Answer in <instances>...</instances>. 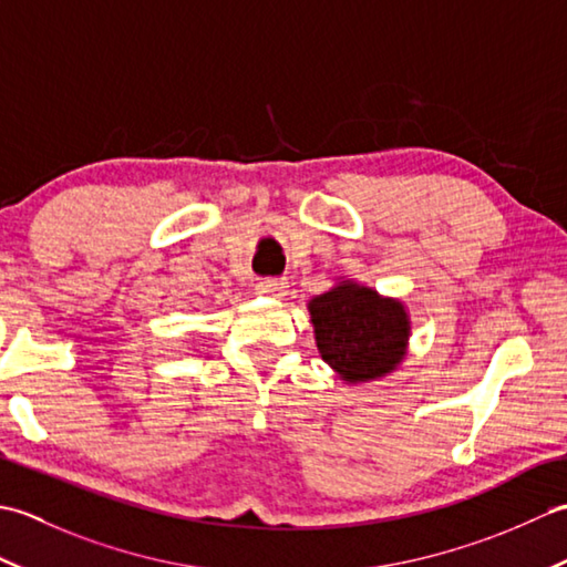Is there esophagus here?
Wrapping results in <instances>:
<instances>
[{"label":"esophagus","instance_id":"1","mask_svg":"<svg viewBox=\"0 0 567 567\" xmlns=\"http://www.w3.org/2000/svg\"><path fill=\"white\" fill-rule=\"evenodd\" d=\"M287 282L282 280V277H260L256 290L260 295H270V297H282Z\"/></svg>","mask_w":567,"mask_h":567}]
</instances>
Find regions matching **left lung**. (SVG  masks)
I'll list each match as a JSON object with an SVG mask.
<instances>
[{"mask_svg":"<svg viewBox=\"0 0 567 567\" xmlns=\"http://www.w3.org/2000/svg\"><path fill=\"white\" fill-rule=\"evenodd\" d=\"M321 358L348 382L394 370L404 355L409 319L400 302L360 285H339L309 302Z\"/></svg>","mask_w":567,"mask_h":567,"instance_id":"left-lung-1","label":"left lung"}]
</instances>
